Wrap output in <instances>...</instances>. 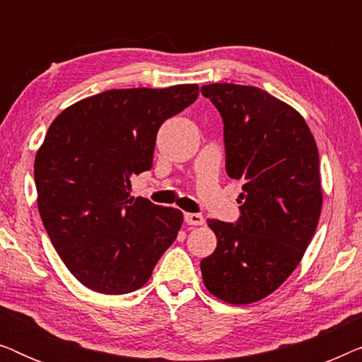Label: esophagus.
Listing matches in <instances>:
<instances>
[{"mask_svg":"<svg viewBox=\"0 0 362 362\" xmlns=\"http://www.w3.org/2000/svg\"><path fill=\"white\" fill-rule=\"evenodd\" d=\"M185 221L187 226H202L204 224V217L201 214H194V212H186Z\"/></svg>","mask_w":362,"mask_h":362,"instance_id":"34e87169","label":"esophagus"}]
</instances>
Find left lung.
<instances>
[{
    "label": "left lung",
    "instance_id": "1",
    "mask_svg": "<svg viewBox=\"0 0 362 362\" xmlns=\"http://www.w3.org/2000/svg\"><path fill=\"white\" fill-rule=\"evenodd\" d=\"M224 123L226 171L244 182L237 222L207 221L217 247L201 260L206 288L249 305L279 288L318 226L320 156L305 118L269 92L237 83L201 87Z\"/></svg>",
    "mask_w": 362,
    "mask_h": 362
}]
</instances>
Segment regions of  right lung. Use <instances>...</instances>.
Wrapping results in <instances>:
<instances>
[{
  "label": "right lung",
  "instance_id": "1",
  "mask_svg": "<svg viewBox=\"0 0 362 362\" xmlns=\"http://www.w3.org/2000/svg\"><path fill=\"white\" fill-rule=\"evenodd\" d=\"M199 95L196 83L118 88L59 113L34 161L37 209L69 272L98 293L150 280L175 242L182 212L130 196V176L151 170L163 122Z\"/></svg>",
  "mask_w": 362,
  "mask_h": 362
}]
</instances>
